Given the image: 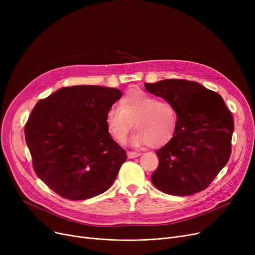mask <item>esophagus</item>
<instances>
[{"label":"esophagus","mask_w":255,"mask_h":255,"mask_svg":"<svg viewBox=\"0 0 255 255\" xmlns=\"http://www.w3.org/2000/svg\"><path fill=\"white\" fill-rule=\"evenodd\" d=\"M127 156H128V158L132 159V158H136V157L140 156V153H136V152H127Z\"/></svg>","instance_id":"esophagus-1"}]
</instances>
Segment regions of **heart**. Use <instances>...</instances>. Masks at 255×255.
Returning a JSON list of instances; mask_svg holds the SVG:
<instances>
[{
    "instance_id": "1",
    "label": "heart",
    "mask_w": 255,
    "mask_h": 255,
    "mask_svg": "<svg viewBox=\"0 0 255 255\" xmlns=\"http://www.w3.org/2000/svg\"><path fill=\"white\" fill-rule=\"evenodd\" d=\"M130 143L134 146L150 144L153 148L168 142L178 125L177 111L170 102L159 101L139 89H131L120 100V106L112 105L105 115V125L111 137L122 142L130 128Z\"/></svg>"
}]
</instances>
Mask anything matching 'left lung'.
Returning <instances> with one entry per match:
<instances>
[{"instance_id": "1", "label": "left lung", "mask_w": 255, "mask_h": 255, "mask_svg": "<svg viewBox=\"0 0 255 255\" xmlns=\"http://www.w3.org/2000/svg\"><path fill=\"white\" fill-rule=\"evenodd\" d=\"M145 90L170 102L178 125L172 138L156 151L159 158L151 181L170 195L205 190L229 161L234 120L219 94L186 79L144 84Z\"/></svg>"}]
</instances>
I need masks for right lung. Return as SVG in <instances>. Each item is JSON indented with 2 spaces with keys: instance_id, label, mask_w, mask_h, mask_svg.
<instances>
[{
  "instance_id": "1",
  "label": "right lung",
  "mask_w": 255,
  "mask_h": 255,
  "mask_svg": "<svg viewBox=\"0 0 255 255\" xmlns=\"http://www.w3.org/2000/svg\"><path fill=\"white\" fill-rule=\"evenodd\" d=\"M122 97L119 89L73 86L40 100L24 127L36 175L64 198L84 200L115 182L126 152L111 137L107 110Z\"/></svg>"
}]
</instances>
